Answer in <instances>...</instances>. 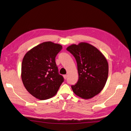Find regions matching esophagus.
I'll list each match as a JSON object with an SVG mask.
<instances>
[{
  "mask_svg": "<svg viewBox=\"0 0 131 131\" xmlns=\"http://www.w3.org/2000/svg\"><path fill=\"white\" fill-rule=\"evenodd\" d=\"M63 77H64L65 79H66L67 77V75H63Z\"/></svg>",
  "mask_w": 131,
  "mask_h": 131,
  "instance_id": "1",
  "label": "esophagus"
}]
</instances>
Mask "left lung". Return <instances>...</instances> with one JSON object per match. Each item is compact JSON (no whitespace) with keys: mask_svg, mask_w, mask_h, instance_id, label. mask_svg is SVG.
<instances>
[{"mask_svg":"<svg viewBox=\"0 0 131 131\" xmlns=\"http://www.w3.org/2000/svg\"><path fill=\"white\" fill-rule=\"evenodd\" d=\"M67 51L76 59L78 80L71 86L73 92L83 99L98 94L104 87L108 76L109 66L104 55L94 46L80 43L68 46Z\"/></svg>","mask_w":131,"mask_h":131,"instance_id":"obj_1","label":"left lung"}]
</instances>
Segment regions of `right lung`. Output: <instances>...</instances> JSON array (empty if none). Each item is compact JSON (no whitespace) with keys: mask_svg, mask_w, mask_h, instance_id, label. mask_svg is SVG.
I'll return each mask as SVG.
<instances>
[{"mask_svg":"<svg viewBox=\"0 0 131 131\" xmlns=\"http://www.w3.org/2000/svg\"><path fill=\"white\" fill-rule=\"evenodd\" d=\"M62 49L60 44L45 42L33 47L23 57L22 80L34 97L40 100L52 98L64 81L55 62V57Z\"/></svg>","mask_w":131,"mask_h":131,"instance_id":"right-lung-1","label":"right lung"}]
</instances>
